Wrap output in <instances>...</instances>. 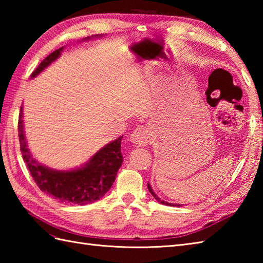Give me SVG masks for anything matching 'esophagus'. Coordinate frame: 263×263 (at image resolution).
<instances>
[{
  "label": "esophagus",
  "mask_w": 263,
  "mask_h": 263,
  "mask_svg": "<svg viewBox=\"0 0 263 263\" xmlns=\"http://www.w3.org/2000/svg\"><path fill=\"white\" fill-rule=\"evenodd\" d=\"M152 140V132L147 126H138L136 127L130 136V141L137 146H144Z\"/></svg>",
  "instance_id": "1"
}]
</instances>
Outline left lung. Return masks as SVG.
Here are the masks:
<instances>
[{"label":"left lung","instance_id":"8db88e82","mask_svg":"<svg viewBox=\"0 0 263 263\" xmlns=\"http://www.w3.org/2000/svg\"><path fill=\"white\" fill-rule=\"evenodd\" d=\"M147 185H148V190H149V192L150 193H152L153 194V197L156 199V200H157L158 201V202H160V203H163V204H166V205H171V206H180V205H182V204H177V203H170V202H167V201H164V200H161L160 198H158L157 197V194H156L154 191H153V187L152 186H150V184L148 183L147 184Z\"/></svg>","mask_w":263,"mask_h":263}]
</instances>
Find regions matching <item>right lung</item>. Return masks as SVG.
I'll list each match as a JSON object with an SVG mask.
<instances>
[{"mask_svg": "<svg viewBox=\"0 0 263 263\" xmlns=\"http://www.w3.org/2000/svg\"><path fill=\"white\" fill-rule=\"evenodd\" d=\"M96 37H103V35H93L83 38V41ZM63 48L57 49L42 61L38 68L31 73V79L45 70L48 65H51L55 60H58ZM18 130L20 150L28 170L38 187L43 192L52 195L54 199L60 200L61 202L73 204L92 203L103 198L113 185L117 171L123 163V156L121 154L123 136L99 149L81 167L69 171H59L38 163L31 155L26 140L22 106L20 107Z\"/></svg>", "mask_w": 263, "mask_h": 263, "instance_id": "right-lung-1", "label": "right lung"}]
</instances>
